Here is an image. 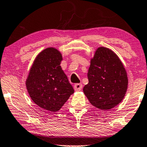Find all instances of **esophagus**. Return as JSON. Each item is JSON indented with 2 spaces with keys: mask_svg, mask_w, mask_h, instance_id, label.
Returning <instances> with one entry per match:
<instances>
[{
  "mask_svg": "<svg viewBox=\"0 0 147 147\" xmlns=\"http://www.w3.org/2000/svg\"><path fill=\"white\" fill-rule=\"evenodd\" d=\"M82 88H83V86L82 84H76L74 85V90L77 92L82 90Z\"/></svg>",
  "mask_w": 147,
  "mask_h": 147,
  "instance_id": "34e87169",
  "label": "esophagus"
}]
</instances>
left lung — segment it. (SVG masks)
I'll list each match as a JSON object with an SVG mask.
<instances>
[{
  "label": "left lung",
  "instance_id": "8db88e82",
  "mask_svg": "<svg viewBox=\"0 0 147 147\" xmlns=\"http://www.w3.org/2000/svg\"><path fill=\"white\" fill-rule=\"evenodd\" d=\"M88 78L89 82L83 91L94 106L108 110L123 100L128 88L127 74L112 50L98 48L90 61Z\"/></svg>",
  "mask_w": 147,
  "mask_h": 147
}]
</instances>
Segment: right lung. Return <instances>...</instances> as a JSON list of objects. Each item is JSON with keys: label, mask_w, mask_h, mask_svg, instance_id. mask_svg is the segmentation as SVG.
Listing matches in <instances>:
<instances>
[{"label": "right lung", "mask_w": 147, "mask_h": 147, "mask_svg": "<svg viewBox=\"0 0 147 147\" xmlns=\"http://www.w3.org/2000/svg\"><path fill=\"white\" fill-rule=\"evenodd\" d=\"M62 55L49 47L37 56L30 69L26 86L35 103L46 110L57 112L74 92L61 69Z\"/></svg>", "instance_id": "add662e5"}]
</instances>
